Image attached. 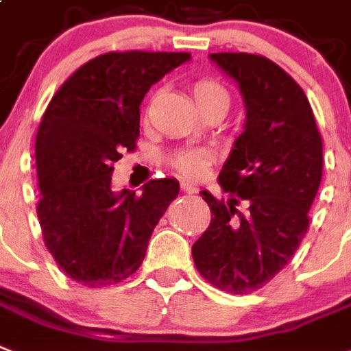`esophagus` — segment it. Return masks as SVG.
Returning a JSON list of instances; mask_svg holds the SVG:
<instances>
[{
    "label": "esophagus",
    "mask_w": 351,
    "mask_h": 351,
    "mask_svg": "<svg viewBox=\"0 0 351 351\" xmlns=\"http://www.w3.org/2000/svg\"><path fill=\"white\" fill-rule=\"evenodd\" d=\"M182 189H184L187 195H195L196 193L195 185H189V184H182Z\"/></svg>",
    "instance_id": "1"
}]
</instances>
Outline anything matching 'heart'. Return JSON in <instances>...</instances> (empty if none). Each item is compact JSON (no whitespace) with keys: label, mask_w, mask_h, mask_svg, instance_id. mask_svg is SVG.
Listing matches in <instances>:
<instances>
[{"label":"heart","mask_w":351,"mask_h":351,"mask_svg":"<svg viewBox=\"0 0 351 351\" xmlns=\"http://www.w3.org/2000/svg\"><path fill=\"white\" fill-rule=\"evenodd\" d=\"M193 95L198 106L205 104H220L225 110L229 108L230 97L227 88L215 79H202L193 86ZM182 173L187 176H200L207 166V153L204 151H185L178 158Z\"/></svg>","instance_id":"heart-1"}]
</instances>
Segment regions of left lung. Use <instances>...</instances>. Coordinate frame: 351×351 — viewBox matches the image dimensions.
<instances>
[{"instance_id": "1", "label": "left lung", "mask_w": 351, "mask_h": 351, "mask_svg": "<svg viewBox=\"0 0 351 351\" xmlns=\"http://www.w3.org/2000/svg\"><path fill=\"white\" fill-rule=\"evenodd\" d=\"M241 93L245 124L218 175L221 204L202 191L210 223L193 245L198 272L230 294L261 289L289 263L308 230L323 176V142L298 82L267 57L209 53ZM238 199L250 205L235 209Z\"/></svg>"}]
</instances>
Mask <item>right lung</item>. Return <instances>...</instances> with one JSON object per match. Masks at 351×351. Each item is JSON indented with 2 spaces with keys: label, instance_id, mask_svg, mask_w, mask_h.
Listing matches in <instances>:
<instances>
[{
  "label": "right lung",
  "instance_id": "add662e5",
  "mask_svg": "<svg viewBox=\"0 0 351 351\" xmlns=\"http://www.w3.org/2000/svg\"><path fill=\"white\" fill-rule=\"evenodd\" d=\"M191 61L185 52H110L82 64L48 104L36 138L37 218L56 263L73 281L106 287L130 278L169 204L175 178L113 191V162L131 151L144 95Z\"/></svg>",
  "mask_w": 351,
  "mask_h": 351
}]
</instances>
